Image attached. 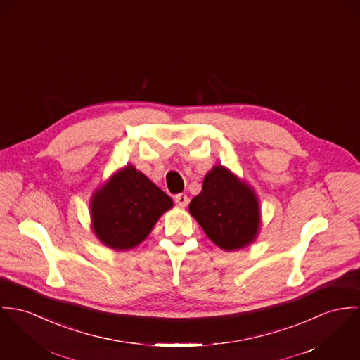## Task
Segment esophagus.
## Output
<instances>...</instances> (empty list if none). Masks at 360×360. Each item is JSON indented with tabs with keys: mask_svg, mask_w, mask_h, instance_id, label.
Returning <instances> with one entry per match:
<instances>
[{
	"mask_svg": "<svg viewBox=\"0 0 360 360\" xmlns=\"http://www.w3.org/2000/svg\"><path fill=\"white\" fill-rule=\"evenodd\" d=\"M175 202L179 205V207H186L188 204H189V199H188V196L186 195H182V193H179V195H176L175 198Z\"/></svg>",
	"mask_w": 360,
	"mask_h": 360,
	"instance_id": "1",
	"label": "esophagus"
}]
</instances>
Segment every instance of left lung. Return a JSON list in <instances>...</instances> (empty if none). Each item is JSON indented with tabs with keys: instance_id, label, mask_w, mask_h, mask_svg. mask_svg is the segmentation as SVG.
Listing matches in <instances>:
<instances>
[{
	"instance_id": "obj_1",
	"label": "left lung",
	"mask_w": 360,
	"mask_h": 360,
	"mask_svg": "<svg viewBox=\"0 0 360 360\" xmlns=\"http://www.w3.org/2000/svg\"><path fill=\"white\" fill-rule=\"evenodd\" d=\"M189 211L208 239L224 251L243 248L258 236L261 212L254 189L222 165L207 172Z\"/></svg>"
}]
</instances>
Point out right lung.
<instances>
[{
  "label": "right lung",
  "mask_w": 360,
  "mask_h": 360,
  "mask_svg": "<svg viewBox=\"0 0 360 360\" xmlns=\"http://www.w3.org/2000/svg\"><path fill=\"white\" fill-rule=\"evenodd\" d=\"M172 205V199L159 186L127 164L92 195L91 226L105 245L129 250L148 238Z\"/></svg>",
  "instance_id": "1"
}]
</instances>
